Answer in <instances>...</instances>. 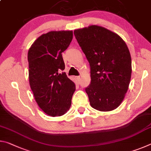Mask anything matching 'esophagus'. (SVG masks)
<instances>
[{"mask_svg":"<svg viewBox=\"0 0 151 151\" xmlns=\"http://www.w3.org/2000/svg\"><path fill=\"white\" fill-rule=\"evenodd\" d=\"M75 78L76 79V81H77L78 83H81V77L80 76H75Z\"/></svg>","mask_w":151,"mask_h":151,"instance_id":"1","label":"esophagus"}]
</instances>
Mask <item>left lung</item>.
<instances>
[{"instance_id":"8db88e82","label":"left lung","mask_w":151,"mask_h":151,"mask_svg":"<svg viewBox=\"0 0 151 151\" xmlns=\"http://www.w3.org/2000/svg\"><path fill=\"white\" fill-rule=\"evenodd\" d=\"M91 66L90 85L85 88L91 106L99 111L116 109L124 100L131 81V57L119 35L91 25L74 30Z\"/></svg>"}]
</instances>
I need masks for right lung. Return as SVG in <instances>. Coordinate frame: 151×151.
<instances>
[{"instance_id": "add662e5", "label": "right lung", "mask_w": 151, "mask_h": 151, "mask_svg": "<svg viewBox=\"0 0 151 151\" xmlns=\"http://www.w3.org/2000/svg\"><path fill=\"white\" fill-rule=\"evenodd\" d=\"M72 30L50 31L33 42L28 52L30 88L38 105L51 116L65 114L71 105L75 85L65 73L62 57L73 40Z\"/></svg>"}]
</instances>
